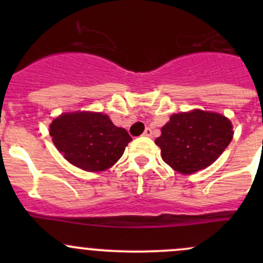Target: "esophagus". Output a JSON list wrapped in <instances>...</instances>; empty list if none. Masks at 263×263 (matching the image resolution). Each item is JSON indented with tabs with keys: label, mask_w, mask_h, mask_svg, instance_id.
<instances>
[{
	"label": "esophagus",
	"mask_w": 263,
	"mask_h": 263,
	"mask_svg": "<svg viewBox=\"0 0 263 263\" xmlns=\"http://www.w3.org/2000/svg\"><path fill=\"white\" fill-rule=\"evenodd\" d=\"M142 136H146V137L153 136V131H151V128H148L147 127V128L144 131V134H142Z\"/></svg>",
	"instance_id": "esophagus-1"
}]
</instances>
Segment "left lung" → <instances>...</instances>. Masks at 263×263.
Instances as JSON below:
<instances>
[{
	"label": "left lung",
	"instance_id": "obj_1",
	"mask_svg": "<svg viewBox=\"0 0 263 263\" xmlns=\"http://www.w3.org/2000/svg\"><path fill=\"white\" fill-rule=\"evenodd\" d=\"M232 139L233 127L227 117L196 109L172 116L155 144L168 165L191 174L211 165Z\"/></svg>",
	"mask_w": 263,
	"mask_h": 263
}]
</instances>
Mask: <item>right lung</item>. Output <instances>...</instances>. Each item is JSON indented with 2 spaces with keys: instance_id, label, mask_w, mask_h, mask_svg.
I'll use <instances>...</instances> for the list:
<instances>
[{
  "instance_id": "right-lung-1",
  "label": "right lung",
  "mask_w": 263,
  "mask_h": 263,
  "mask_svg": "<svg viewBox=\"0 0 263 263\" xmlns=\"http://www.w3.org/2000/svg\"><path fill=\"white\" fill-rule=\"evenodd\" d=\"M54 146L66 160L86 172L110 168L132 141L124 128L102 113H65L49 126Z\"/></svg>"
}]
</instances>
